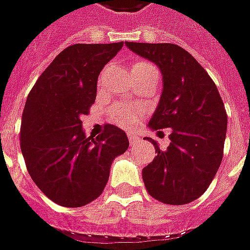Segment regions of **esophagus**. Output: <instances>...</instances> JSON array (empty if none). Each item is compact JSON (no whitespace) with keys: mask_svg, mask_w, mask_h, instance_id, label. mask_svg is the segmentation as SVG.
<instances>
[{"mask_svg":"<svg viewBox=\"0 0 250 250\" xmlns=\"http://www.w3.org/2000/svg\"><path fill=\"white\" fill-rule=\"evenodd\" d=\"M127 137H128V141H130L131 146H132V145H137V143L139 142V137H138V135H135L134 132L127 134Z\"/></svg>","mask_w":250,"mask_h":250,"instance_id":"34e87169","label":"esophagus"}]
</instances>
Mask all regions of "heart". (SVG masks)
I'll list each match as a JSON object with an SVG mask.
<instances>
[{
  "label": "heart",
  "mask_w": 250,
  "mask_h": 250,
  "mask_svg": "<svg viewBox=\"0 0 250 250\" xmlns=\"http://www.w3.org/2000/svg\"><path fill=\"white\" fill-rule=\"evenodd\" d=\"M132 73H143V71H154L155 67L153 64L147 62H135L131 66ZM109 118L115 125L120 127H132L137 123L141 116V109L135 105H128V104H113L109 108Z\"/></svg>",
  "instance_id": "b5f03b06"
}]
</instances>
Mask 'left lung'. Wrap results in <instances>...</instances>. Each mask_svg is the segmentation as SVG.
<instances>
[{"label": "left lung", "instance_id": "1", "mask_svg": "<svg viewBox=\"0 0 250 250\" xmlns=\"http://www.w3.org/2000/svg\"><path fill=\"white\" fill-rule=\"evenodd\" d=\"M125 46L162 73L164 89L149 127L172 128L170 145L164 151L147 138L157 155L143 167L145 187L162 203H191L206 192L222 162L225 104L207 71L184 48L172 43L125 42Z\"/></svg>", "mask_w": 250, "mask_h": 250}]
</instances>
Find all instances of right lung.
<instances>
[{
  "mask_svg": "<svg viewBox=\"0 0 250 250\" xmlns=\"http://www.w3.org/2000/svg\"><path fill=\"white\" fill-rule=\"evenodd\" d=\"M123 42L73 44L42 73L25 101L20 147L31 179L54 203L81 207L100 196L111 164L128 149L123 130L86 137L81 116L96 100L97 78Z\"/></svg>",
  "mask_w": 250,
  "mask_h": 250,
  "instance_id": "obj_1",
  "label": "right lung"
}]
</instances>
